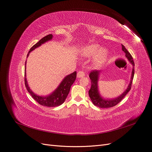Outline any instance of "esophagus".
Returning a JSON list of instances; mask_svg holds the SVG:
<instances>
[{"mask_svg":"<svg viewBox=\"0 0 152 152\" xmlns=\"http://www.w3.org/2000/svg\"><path fill=\"white\" fill-rule=\"evenodd\" d=\"M85 76V73H84L83 71H79L77 72V77L78 78H80V77H83Z\"/></svg>","mask_w":152,"mask_h":152,"instance_id":"obj_1","label":"esophagus"}]
</instances>
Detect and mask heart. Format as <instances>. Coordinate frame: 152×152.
<instances>
[{"label":"heart","mask_w":152,"mask_h":152,"mask_svg":"<svg viewBox=\"0 0 152 152\" xmlns=\"http://www.w3.org/2000/svg\"><path fill=\"white\" fill-rule=\"evenodd\" d=\"M101 49L99 45L92 44L83 47L80 53L84 57H91L95 55L93 60V65L95 68H100L106 62L108 57L107 52Z\"/></svg>","instance_id":"obj_1"}]
</instances>
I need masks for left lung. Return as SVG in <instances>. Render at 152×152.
<instances>
[{
    "instance_id": "left-lung-1",
    "label": "left lung",
    "mask_w": 152,
    "mask_h": 152,
    "mask_svg": "<svg viewBox=\"0 0 152 152\" xmlns=\"http://www.w3.org/2000/svg\"><path fill=\"white\" fill-rule=\"evenodd\" d=\"M121 45L122 50L126 54V57L132 65V70L129 84L128 86H127L126 89L123 92V93H122V94L119 95V96L114 99H105L102 97V95L99 92L98 87V82L99 80L100 75L102 73V71L94 70L91 71V73L89 75V77L91 81V87L90 90L89 91V95L93 103V104L97 107L107 108L115 106L119 102H120L123 100V99L126 96V95L131 90L134 75V62L130 53L127 51V50L126 49L123 45Z\"/></svg>"
}]
</instances>
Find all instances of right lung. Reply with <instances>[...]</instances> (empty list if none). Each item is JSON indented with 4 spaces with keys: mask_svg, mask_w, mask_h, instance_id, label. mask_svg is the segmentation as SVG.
Here are the masks:
<instances>
[{
    "mask_svg": "<svg viewBox=\"0 0 152 152\" xmlns=\"http://www.w3.org/2000/svg\"><path fill=\"white\" fill-rule=\"evenodd\" d=\"M53 36L52 34H49L43 38H42L40 41L37 42L35 45L32 47L28 55L27 58L29 55V53L34 50L36 48L41 46L42 44L51 41L52 39ZM26 61L25 62V86L28 91V92L31 94V95L37 102H38L40 105L48 107H58L65 102L66 100L68 95L71 86L74 83L76 78V72L75 71L73 73L67 75L63 78L62 81L60 83L59 86L57 87L54 91H53L51 94L45 96H41V95H38L34 93L30 87L28 86L27 79L26 77Z\"/></svg>",
    "mask_w": 152,
    "mask_h": 152,
    "instance_id": "add662e5",
    "label": "right lung"
}]
</instances>
